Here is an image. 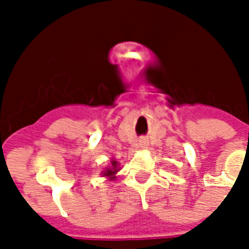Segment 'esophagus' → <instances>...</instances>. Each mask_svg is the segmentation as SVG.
<instances>
[{
    "label": "esophagus",
    "instance_id": "esophagus-1",
    "mask_svg": "<svg viewBox=\"0 0 249 249\" xmlns=\"http://www.w3.org/2000/svg\"><path fill=\"white\" fill-rule=\"evenodd\" d=\"M140 144H141V147H144V146H146L144 141H140Z\"/></svg>",
    "mask_w": 249,
    "mask_h": 249
}]
</instances>
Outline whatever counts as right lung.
Masks as SVG:
<instances>
[{
	"mask_svg": "<svg viewBox=\"0 0 249 249\" xmlns=\"http://www.w3.org/2000/svg\"><path fill=\"white\" fill-rule=\"evenodd\" d=\"M120 170V164L117 160H111V164H109L105 170H102V177L108 178L109 181H115L116 179V173Z\"/></svg>",
	"mask_w": 249,
	"mask_h": 249,
	"instance_id": "obj_1",
	"label": "right lung"
}]
</instances>
